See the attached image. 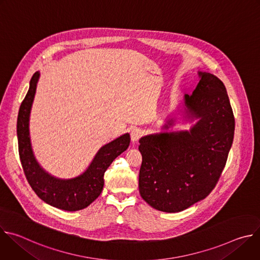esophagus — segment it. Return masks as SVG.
I'll return each instance as SVG.
<instances>
[{"instance_id":"esophagus-1","label":"esophagus","mask_w":260,"mask_h":260,"mask_svg":"<svg viewBox=\"0 0 260 260\" xmlns=\"http://www.w3.org/2000/svg\"><path fill=\"white\" fill-rule=\"evenodd\" d=\"M143 136V131L140 129V128H134L131 133V138H132V141L135 143V142H138L139 139Z\"/></svg>"}]
</instances>
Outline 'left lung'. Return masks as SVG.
Returning <instances> with one entry per match:
<instances>
[{
    "label": "left lung",
    "mask_w": 260,
    "mask_h": 260,
    "mask_svg": "<svg viewBox=\"0 0 260 260\" xmlns=\"http://www.w3.org/2000/svg\"><path fill=\"white\" fill-rule=\"evenodd\" d=\"M199 74L197 88L184 99L187 114L201 118L190 132L140 140V194L158 211L180 212L207 198L225 167L234 141L235 116L223 82L213 74Z\"/></svg>",
    "instance_id": "left-lung-1"
}]
</instances>
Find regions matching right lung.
Here are the masks:
<instances>
[{"instance_id": "right-lung-1", "label": "right lung", "mask_w": 260, "mask_h": 260, "mask_svg": "<svg viewBox=\"0 0 260 260\" xmlns=\"http://www.w3.org/2000/svg\"><path fill=\"white\" fill-rule=\"evenodd\" d=\"M39 76V72L34 74L28 91L18 112L17 140L20 162L30 187L42 201L64 211L82 210L102 193L104 174L112 161L128 148L129 135L125 134L103 146L89 168L81 176L70 180H59L51 177L36 161L28 133L29 112Z\"/></svg>"}]
</instances>
